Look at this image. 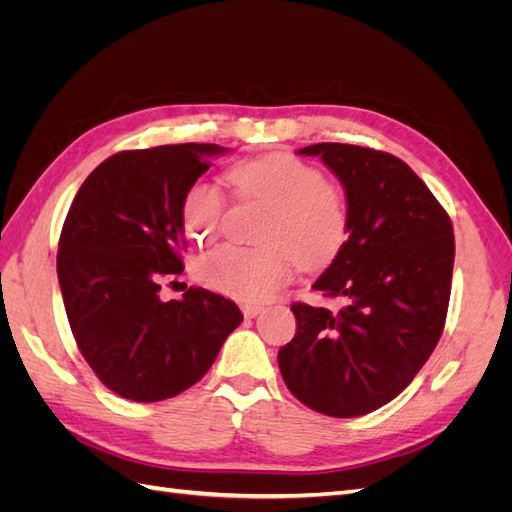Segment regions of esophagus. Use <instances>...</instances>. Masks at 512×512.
<instances>
[{"instance_id":"obj_1","label":"esophagus","mask_w":512,"mask_h":512,"mask_svg":"<svg viewBox=\"0 0 512 512\" xmlns=\"http://www.w3.org/2000/svg\"><path fill=\"white\" fill-rule=\"evenodd\" d=\"M262 312H265V307H260V305H243V316L245 318H256Z\"/></svg>"}]
</instances>
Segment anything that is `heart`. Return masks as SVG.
Segmentation results:
<instances>
[{"label": "heart", "instance_id": "obj_1", "mask_svg": "<svg viewBox=\"0 0 512 512\" xmlns=\"http://www.w3.org/2000/svg\"><path fill=\"white\" fill-rule=\"evenodd\" d=\"M237 196L260 200L271 213L260 230L262 247L220 245L198 260L200 282L245 303L269 301L292 277V262L324 267L339 254L350 228L348 196L314 164L275 153L237 164L228 173ZM226 196L198 179L183 194L181 222L196 243L220 235Z\"/></svg>", "mask_w": 512, "mask_h": 512}]
</instances>
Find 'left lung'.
I'll return each mask as SVG.
<instances>
[{"label":"left lung","mask_w":512,"mask_h":512,"mask_svg":"<svg viewBox=\"0 0 512 512\" xmlns=\"http://www.w3.org/2000/svg\"><path fill=\"white\" fill-rule=\"evenodd\" d=\"M342 181L348 241L314 288L342 307L292 303L297 333L277 352L301 404L350 418L389 404L427 363L444 331L455 262L453 224L423 179L391 153L318 143Z\"/></svg>","instance_id":"8db88e82"}]
</instances>
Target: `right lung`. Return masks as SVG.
<instances>
[{
	"label": "right lung",
	"mask_w": 512,
	"mask_h": 512,
	"mask_svg": "<svg viewBox=\"0 0 512 512\" xmlns=\"http://www.w3.org/2000/svg\"><path fill=\"white\" fill-rule=\"evenodd\" d=\"M222 151H119L83 181L66 215L57 277L70 329L100 382L126 399L149 404L190 389L243 320L205 288L160 299L162 282L183 273V194Z\"/></svg>",
	"instance_id": "1"
}]
</instances>
